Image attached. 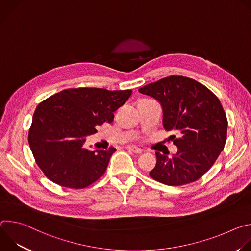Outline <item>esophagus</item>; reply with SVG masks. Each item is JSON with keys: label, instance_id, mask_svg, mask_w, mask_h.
<instances>
[{"label": "esophagus", "instance_id": "obj_1", "mask_svg": "<svg viewBox=\"0 0 251 251\" xmlns=\"http://www.w3.org/2000/svg\"><path fill=\"white\" fill-rule=\"evenodd\" d=\"M127 149H128L129 151H132L133 153H136V154H141V153L143 152V150H142L141 148H138V147L133 146V145H131V146H127Z\"/></svg>", "mask_w": 251, "mask_h": 251}]
</instances>
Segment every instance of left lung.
I'll return each instance as SVG.
<instances>
[{
  "label": "left lung",
  "mask_w": 251,
  "mask_h": 251,
  "mask_svg": "<svg viewBox=\"0 0 251 251\" xmlns=\"http://www.w3.org/2000/svg\"><path fill=\"white\" fill-rule=\"evenodd\" d=\"M139 92L160 102L164 128L178 134V138L172 136L177 147L176 155L169 158L156 152L151 177L168 186L199 180L226 145L227 119L219 98L201 83L177 75L147 84Z\"/></svg>",
  "instance_id": "obj_1"
}]
</instances>
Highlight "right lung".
I'll use <instances>...</instances> for the list:
<instances>
[{"mask_svg": "<svg viewBox=\"0 0 251 251\" xmlns=\"http://www.w3.org/2000/svg\"><path fill=\"white\" fill-rule=\"evenodd\" d=\"M131 94L129 89L69 88L40 103L28 144L46 176L70 189L86 188L102 176L116 149L88 150L84 148L86 137L104 122L111 123L114 112Z\"/></svg>", "mask_w": 251, "mask_h": 251, "instance_id": "obj_1", "label": "right lung"}]
</instances>
